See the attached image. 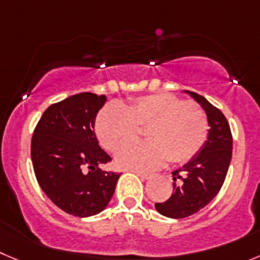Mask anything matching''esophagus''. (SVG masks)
I'll list each match as a JSON object with an SVG mask.
<instances>
[{"label": "esophagus", "instance_id": "34e87169", "mask_svg": "<svg viewBox=\"0 0 260 260\" xmlns=\"http://www.w3.org/2000/svg\"><path fill=\"white\" fill-rule=\"evenodd\" d=\"M135 174H137L138 176H139L140 179H143V180H149V179H152V177H153L152 174H145V172L135 171Z\"/></svg>", "mask_w": 260, "mask_h": 260}]
</instances>
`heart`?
Listing matches in <instances>:
<instances>
[{
    "instance_id": "b5f03b06",
    "label": "heart",
    "mask_w": 260,
    "mask_h": 260,
    "mask_svg": "<svg viewBox=\"0 0 260 260\" xmlns=\"http://www.w3.org/2000/svg\"><path fill=\"white\" fill-rule=\"evenodd\" d=\"M139 126H148L149 140L126 145L116 154L120 167L134 171L158 169L167 159L187 162L208 135V120L202 108L166 93L139 97L126 107L110 103L98 113L95 133L103 147L115 152L135 139Z\"/></svg>"
}]
</instances>
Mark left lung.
I'll return each instance as SVG.
<instances>
[{"mask_svg": "<svg viewBox=\"0 0 260 260\" xmlns=\"http://www.w3.org/2000/svg\"><path fill=\"white\" fill-rule=\"evenodd\" d=\"M204 110L208 120V137L202 149L172 172L174 192L155 209L169 218H185L197 213L218 194L226 179L232 157V135L223 113L194 91L184 90Z\"/></svg>", "mask_w": 260, "mask_h": 260, "instance_id": "1", "label": "left lung"}]
</instances>
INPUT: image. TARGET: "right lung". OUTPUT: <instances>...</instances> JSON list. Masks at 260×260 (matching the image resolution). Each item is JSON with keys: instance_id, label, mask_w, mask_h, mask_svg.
Masks as SVG:
<instances>
[{"instance_id": "obj_1", "label": "right lung", "mask_w": 260, "mask_h": 260, "mask_svg": "<svg viewBox=\"0 0 260 260\" xmlns=\"http://www.w3.org/2000/svg\"><path fill=\"white\" fill-rule=\"evenodd\" d=\"M106 101V95L80 93L49 106L31 139L39 186L58 208L80 218L108 206L121 175L101 169L111 160L94 134L95 117Z\"/></svg>"}]
</instances>
